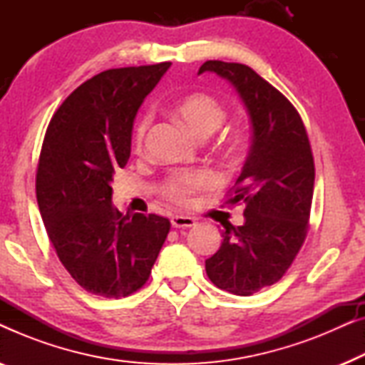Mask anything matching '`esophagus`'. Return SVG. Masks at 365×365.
Returning a JSON list of instances; mask_svg holds the SVG:
<instances>
[{"label": "esophagus", "mask_w": 365, "mask_h": 365, "mask_svg": "<svg viewBox=\"0 0 365 365\" xmlns=\"http://www.w3.org/2000/svg\"><path fill=\"white\" fill-rule=\"evenodd\" d=\"M196 221H194L192 217L189 216H173L171 217V226L173 227H179V229H187V227H192Z\"/></svg>", "instance_id": "obj_1"}]
</instances>
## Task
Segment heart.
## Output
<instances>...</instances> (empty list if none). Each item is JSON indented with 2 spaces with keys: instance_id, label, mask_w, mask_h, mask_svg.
I'll list each match as a JSON object with an SVG mask.
<instances>
[{
  "instance_id": "1",
  "label": "heart",
  "mask_w": 365,
  "mask_h": 365,
  "mask_svg": "<svg viewBox=\"0 0 365 365\" xmlns=\"http://www.w3.org/2000/svg\"><path fill=\"white\" fill-rule=\"evenodd\" d=\"M176 114L181 121L196 134L197 138H207L216 133L226 121V109L222 104L209 94L196 93L186 96L176 106ZM149 128V116L139 119L136 126V141L143 143ZM212 178L207 173H181L174 174L168 181V192L174 199H186L189 194L199 189L209 187Z\"/></svg>"
}]
</instances>
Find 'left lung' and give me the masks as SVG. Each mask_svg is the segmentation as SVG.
Masks as SVG:
<instances>
[{"label":"left lung","mask_w":365,"mask_h":365,"mask_svg":"<svg viewBox=\"0 0 365 365\" xmlns=\"http://www.w3.org/2000/svg\"><path fill=\"white\" fill-rule=\"evenodd\" d=\"M236 89L251 123V146L227 202L242 201V226L227 222L219 251L206 261L214 286L251 296L272 286L297 256L307 234L314 159L296 108L246 64L206 61Z\"/></svg>","instance_id":"left-lung-1"}]
</instances>
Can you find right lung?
<instances>
[{
    "label": "right lung",
    "mask_w": 365,
    "mask_h": 365,
    "mask_svg": "<svg viewBox=\"0 0 365 365\" xmlns=\"http://www.w3.org/2000/svg\"><path fill=\"white\" fill-rule=\"evenodd\" d=\"M171 63L108 69L69 94L49 123L36 197L59 261L88 292L126 297L148 281L171 222L111 204L144 98Z\"/></svg>",
    "instance_id": "1"
}]
</instances>
